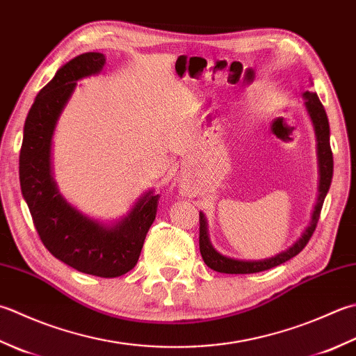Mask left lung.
Returning <instances> with one entry per match:
<instances>
[{"label": "left lung", "instance_id": "1", "mask_svg": "<svg viewBox=\"0 0 356 356\" xmlns=\"http://www.w3.org/2000/svg\"><path fill=\"white\" fill-rule=\"evenodd\" d=\"M304 99L307 100L305 102V106H307L313 127H315V134H316V142H318V162H319V191H318L315 210H313V214H312L310 225L301 236V239L296 241L295 245L289 248L287 252L280 253L275 257H270V259H264V261H238V259H232V257H225L219 254L211 247L210 239H208V233H207L205 216L200 213L199 214V224H200L199 250H200L202 259H204L207 266L213 268L214 271H219V273H228V275H247V273H257V271L270 270L276 266H281V264L290 261L291 257H295L296 254L301 253L304 247L309 243L313 232H315L319 220V214H321L324 199L332 184L333 156H332V148H330L329 120H327V114L323 103L319 102L318 95L315 92H309V90L307 92H304Z\"/></svg>", "mask_w": 356, "mask_h": 356}]
</instances>
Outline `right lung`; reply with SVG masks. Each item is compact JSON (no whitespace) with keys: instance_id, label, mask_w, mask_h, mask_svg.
<instances>
[{"instance_id":"right-lung-1","label":"right lung","mask_w":356,"mask_h":356,"mask_svg":"<svg viewBox=\"0 0 356 356\" xmlns=\"http://www.w3.org/2000/svg\"><path fill=\"white\" fill-rule=\"evenodd\" d=\"M103 65V54H81L60 67L35 97L19 151V185L49 253L81 273L117 277L136 267L160 196L146 193L122 222L104 227L66 204L51 176V138L58 115L76 80L100 72Z\"/></svg>"}]
</instances>
